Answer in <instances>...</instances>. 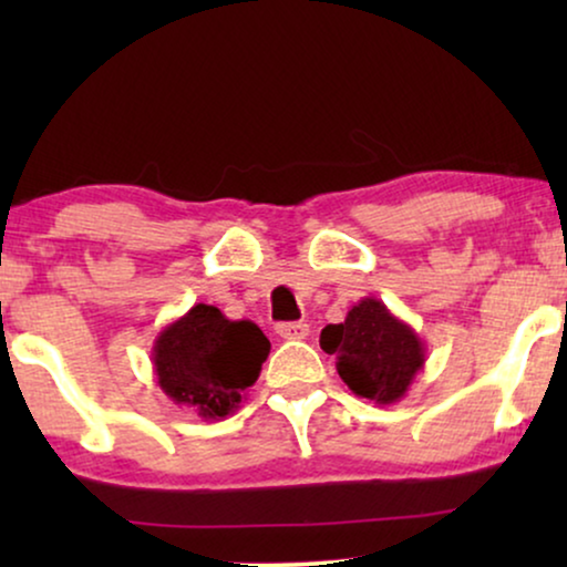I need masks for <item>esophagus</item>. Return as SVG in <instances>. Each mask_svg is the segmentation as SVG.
Instances as JSON below:
<instances>
[{"label": "esophagus", "mask_w": 567, "mask_h": 567, "mask_svg": "<svg viewBox=\"0 0 567 567\" xmlns=\"http://www.w3.org/2000/svg\"><path fill=\"white\" fill-rule=\"evenodd\" d=\"M276 332L286 340H305L309 336V324L307 322H281V324H276Z\"/></svg>", "instance_id": "esophagus-1"}]
</instances>
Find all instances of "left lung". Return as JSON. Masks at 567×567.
Segmentation results:
<instances>
[{
  "mask_svg": "<svg viewBox=\"0 0 567 567\" xmlns=\"http://www.w3.org/2000/svg\"><path fill=\"white\" fill-rule=\"evenodd\" d=\"M320 346L336 355L348 390L377 405L400 402L425 367L423 340L377 297L353 305L340 324H328L320 332Z\"/></svg>",
  "mask_w": 567,
  "mask_h": 567,
  "instance_id": "1",
  "label": "left lung"
}]
</instances>
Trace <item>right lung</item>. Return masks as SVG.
I'll list each match as a JSON object with an SVG mask.
<instances>
[{
  "mask_svg": "<svg viewBox=\"0 0 567 567\" xmlns=\"http://www.w3.org/2000/svg\"><path fill=\"white\" fill-rule=\"evenodd\" d=\"M268 353L270 340L258 324L196 305L159 332L152 367L175 405L193 408L204 421H221L245 400Z\"/></svg>",
  "mask_w": 567,
  "mask_h": 567,
  "instance_id": "obj_1",
  "label": "right lung"
}]
</instances>
